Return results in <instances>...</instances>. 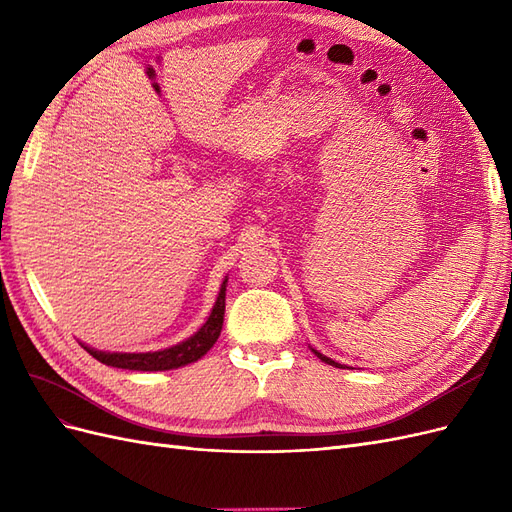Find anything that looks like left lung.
Segmentation results:
<instances>
[{"mask_svg":"<svg viewBox=\"0 0 512 512\" xmlns=\"http://www.w3.org/2000/svg\"><path fill=\"white\" fill-rule=\"evenodd\" d=\"M314 354H318V359H320V361H324V363H329V365H335V367H342V365H339V363L331 361V359H329V356H324V354H320V352H316V350H314Z\"/></svg>","mask_w":512,"mask_h":512,"instance_id":"8db88e82","label":"left lung"}]
</instances>
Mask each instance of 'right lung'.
Instances as JSON below:
<instances>
[{
  "label": "right lung",
  "mask_w": 512,
  "mask_h": 512,
  "mask_svg": "<svg viewBox=\"0 0 512 512\" xmlns=\"http://www.w3.org/2000/svg\"><path fill=\"white\" fill-rule=\"evenodd\" d=\"M224 307H226V280L222 282L218 301H215L211 316L203 327L198 329L192 337L185 339V342L166 348L160 352H100L94 348L83 346L94 359H98L104 365L119 367V369H136V371H166V369H177L188 363L198 361L200 356H205L211 346L218 342L222 333V322H224Z\"/></svg>",
  "instance_id": "obj_1"
}]
</instances>
